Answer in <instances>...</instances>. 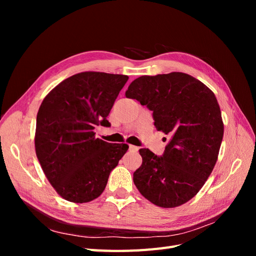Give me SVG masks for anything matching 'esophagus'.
I'll list each match as a JSON object with an SVG mask.
<instances>
[{
  "label": "esophagus",
  "mask_w": 256,
  "mask_h": 256,
  "mask_svg": "<svg viewBox=\"0 0 256 256\" xmlns=\"http://www.w3.org/2000/svg\"><path fill=\"white\" fill-rule=\"evenodd\" d=\"M129 150H132V152H136L138 150V147L134 146V145H129Z\"/></svg>",
  "instance_id": "obj_1"
}]
</instances>
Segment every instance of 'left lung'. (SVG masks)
I'll use <instances>...</instances> for the list:
<instances>
[{
  "label": "left lung",
  "instance_id": "8db88e82",
  "mask_svg": "<svg viewBox=\"0 0 256 256\" xmlns=\"http://www.w3.org/2000/svg\"><path fill=\"white\" fill-rule=\"evenodd\" d=\"M125 95L152 111L154 127L170 138L162 156L140 150L136 187L157 206L184 204L203 187L218 159L224 127L214 94L187 74L171 72L142 76Z\"/></svg>",
  "mask_w": 256,
  "mask_h": 256
}]
</instances>
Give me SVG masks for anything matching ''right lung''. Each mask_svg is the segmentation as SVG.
Segmentation results:
<instances>
[{"label":"right lung","mask_w":256,"mask_h":256,"mask_svg":"<svg viewBox=\"0 0 256 256\" xmlns=\"http://www.w3.org/2000/svg\"><path fill=\"white\" fill-rule=\"evenodd\" d=\"M128 76L80 72L60 82L46 96L36 118L35 150L44 175L58 194L86 203L104 192L127 144L95 136L106 120Z\"/></svg>","instance_id":"1"}]
</instances>
